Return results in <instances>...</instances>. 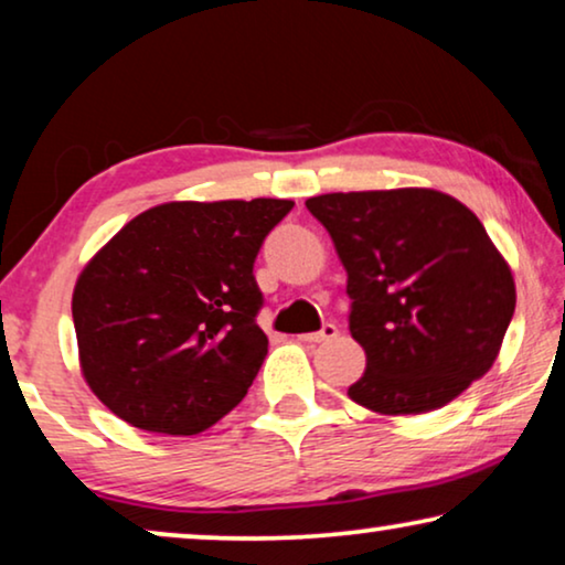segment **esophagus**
Wrapping results in <instances>:
<instances>
[{
	"label": "esophagus",
	"mask_w": 565,
	"mask_h": 565,
	"mask_svg": "<svg viewBox=\"0 0 565 565\" xmlns=\"http://www.w3.org/2000/svg\"><path fill=\"white\" fill-rule=\"evenodd\" d=\"M337 334H339V329L334 327V323H323L321 331H313V334H300L298 339L300 342L319 344V342H329V339H337Z\"/></svg>",
	"instance_id": "34e87169"
}]
</instances>
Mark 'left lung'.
I'll list each match as a JSON object with an SVG mask.
<instances>
[{"instance_id":"1","label":"left lung","mask_w":565,"mask_h":565,"mask_svg":"<svg viewBox=\"0 0 565 565\" xmlns=\"http://www.w3.org/2000/svg\"><path fill=\"white\" fill-rule=\"evenodd\" d=\"M306 207L347 269L367 367L347 396L427 414L489 373L514 316L512 269L460 200L427 188L329 192Z\"/></svg>"}]
</instances>
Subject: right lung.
<instances>
[{
  "mask_svg": "<svg viewBox=\"0 0 565 565\" xmlns=\"http://www.w3.org/2000/svg\"><path fill=\"white\" fill-rule=\"evenodd\" d=\"M292 205L164 203L89 259L72 298L79 365L115 416L198 435L238 406L267 354L254 259Z\"/></svg>",
  "mask_w": 565,
  "mask_h": 565,
  "instance_id": "add662e5",
  "label": "right lung"
}]
</instances>
